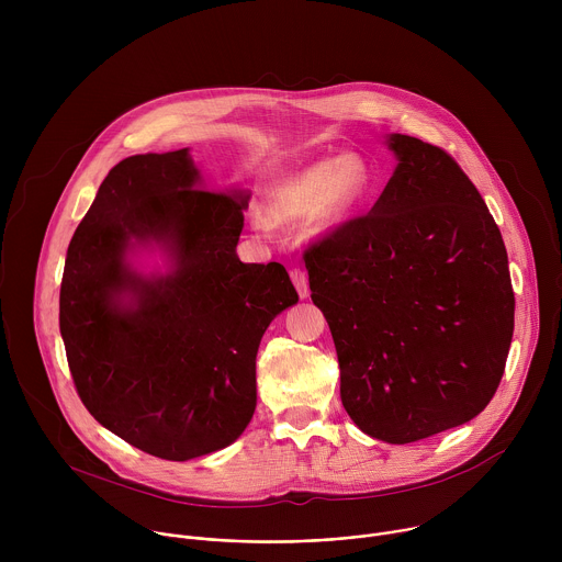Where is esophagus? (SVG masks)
<instances>
[{"mask_svg": "<svg viewBox=\"0 0 562 562\" xmlns=\"http://www.w3.org/2000/svg\"><path fill=\"white\" fill-rule=\"evenodd\" d=\"M291 280H293V286H295L297 295H300L302 300L308 297V276H306V271L293 269V271H291Z\"/></svg>", "mask_w": 562, "mask_h": 562, "instance_id": "obj_1", "label": "esophagus"}]
</instances>
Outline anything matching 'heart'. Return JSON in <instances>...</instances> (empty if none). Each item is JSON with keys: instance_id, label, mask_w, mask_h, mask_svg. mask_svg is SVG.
Here are the masks:
<instances>
[{"instance_id": "heart-1", "label": "heart", "mask_w": 562, "mask_h": 562, "mask_svg": "<svg viewBox=\"0 0 562 562\" xmlns=\"http://www.w3.org/2000/svg\"><path fill=\"white\" fill-rule=\"evenodd\" d=\"M369 191V171L356 155L315 162L282 184L269 198V215L276 222L297 220L315 211L319 226L345 220ZM260 228H269L267 217H258Z\"/></svg>"}]
</instances>
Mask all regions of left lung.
I'll return each mask as SVG.
<instances>
[{"label": "left lung", "mask_w": 562, "mask_h": 562, "mask_svg": "<svg viewBox=\"0 0 562 562\" xmlns=\"http://www.w3.org/2000/svg\"><path fill=\"white\" fill-rule=\"evenodd\" d=\"M397 167L367 215L304 249L340 397L369 436L407 445L494 397L514 336L507 249L485 200L440 146L391 135Z\"/></svg>", "instance_id": "obj_1"}]
</instances>
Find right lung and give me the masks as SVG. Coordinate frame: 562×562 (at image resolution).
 Here are the masks:
<instances>
[{
	"instance_id": "add662e5",
	"label": "right lung",
	"mask_w": 562,
	"mask_h": 562,
	"mask_svg": "<svg viewBox=\"0 0 562 562\" xmlns=\"http://www.w3.org/2000/svg\"><path fill=\"white\" fill-rule=\"evenodd\" d=\"M198 178L187 148L122 159L70 239L59 289L79 400L128 445L176 462L247 429L260 340L297 302L282 265L235 254L249 195L202 189ZM148 238L175 251L177 269L162 279L144 281L123 262Z\"/></svg>"
}]
</instances>
